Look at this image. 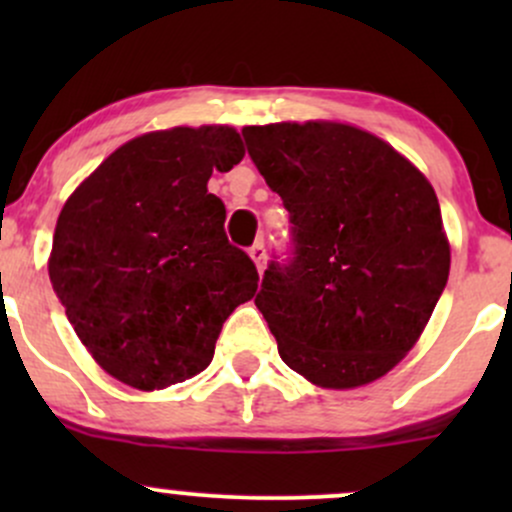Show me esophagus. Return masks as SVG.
Returning a JSON list of instances; mask_svg holds the SVG:
<instances>
[{
    "instance_id": "esophagus-1",
    "label": "esophagus",
    "mask_w": 512,
    "mask_h": 512,
    "mask_svg": "<svg viewBox=\"0 0 512 512\" xmlns=\"http://www.w3.org/2000/svg\"><path fill=\"white\" fill-rule=\"evenodd\" d=\"M250 257L252 262L257 264V272H264V264H267V248H264V243H255L250 248Z\"/></svg>"
}]
</instances>
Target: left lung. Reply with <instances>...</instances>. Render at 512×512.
Segmentation results:
<instances>
[{"label":"left lung","instance_id":"left-lung-1","mask_svg":"<svg viewBox=\"0 0 512 512\" xmlns=\"http://www.w3.org/2000/svg\"><path fill=\"white\" fill-rule=\"evenodd\" d=\"M243 137L291 221L289 262L269 264L255 296L281 361L330 390L383 378L448 284L431 182L383 139L339 122H276Z\"/></svg>","mask_w":512,"mask_h":512}]
</instances>
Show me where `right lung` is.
I'll use <instances>...</instances> for the list:
<instances>
[{
  "mask_svg": "<svg viewBox=\"0 0 512 512\" xmlns=\"http://www.w3.org/2000/svg\"><path fill=\"white\" fill-rule=\"evenodd\" d=\"M245 149L233 127H173L122 144L67 199L50 281L76 337L105 373L163 390L202 373L226 317L257 291L207 190Z\"/></svg>",
  "mask_w": 512,
  "mask_h": 512,
  "instance_id": "right-lung-1",
  "label": "right lung"
}]
</instances>
